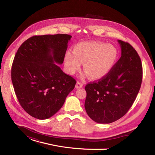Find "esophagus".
<instances>
[{
	"label": "esophagus",
	"instance_id": "esophagus-1",
	"mask_svg": "<svg viewBox=\"0 0 155 155\" xmlns=\"http://www.w3.org/2000/svg\"><path fill=\"white\" fill-rule=\"evenodd\" d=\"M83 86V84L82 82L80 81H78L76 83V88H81Z\"/></svg>",
	"mask_w": 155,
	"mask_h": 155
}]
</instances>
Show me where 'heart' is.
Returning <instances> with one entry per match:
<instances>
[{
    "instance_id": "b5f03b06",
    "label": "heart",
    "mask_w": 155,
    "mask_h": 155,
    "mask_svg": "<svg viewBox=\"0 0 155 155\" xmlns=\"http://www.w3.org/2000/svg\"><path fill=\"white\" fill-rule=\"evenodd\" d=\"M118 57V51L114 46L101 42H83L73 48V54L68 51L65 54L64 63L68 72L74 74L80 69L92 79L105 77L113 67Z\"/></svg>"
}]
</instances>
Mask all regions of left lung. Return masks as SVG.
Segmentation results:
<instances>
[{
    "instance_id": "left-lung-1",
    "label": "left lung",
    "mask_w": 155,
    "mask_h": 155,
    "mask_svg": "<svg viewBox=\"0 0 155 155\" xmlns=\"http://www.w3.org/2000/svg\"><path fill=\"white\" fill-rule=\"evenodd\" d=\"M118 41L121 58L105 77L85 86L86 112L99 124H110L123 117L133 105L141 87L140 56L129 43Z\"/></svg>"
}]
</instances>
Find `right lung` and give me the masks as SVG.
Masks as SVG:
<instances>
[{"instance_id": "add662e5", "label": "right lung", "mask_w": 155, "mask_h": 155, "mask_svg": "<svg viewBox=\"0 0 155 155\" xmlns=\"http://www.w3.org/2000/svg\"><path fill=\"white\" fill-rule=\"evenodd\" d=\"M67 34L35 35L18 48L12 67V81L20 105L39 120L54 115L63 105L76 81L58 64L63 63Z\"/></svg>"}]
</instances>
